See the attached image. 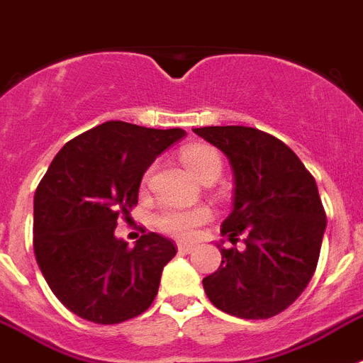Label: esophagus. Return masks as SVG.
<instances>
[{
    "label": "esophagus",
    "instance_id": "esophagus-1",
    "mask_svg": "<svg viewBox=\"0 0 363 363\" xmlns=\"http://www.w3.org/2000/svg\"><path fill=\"white\" fill-rule=\"evenodd\" d=\"M177 249L181 252H191L196 247H194L191 243H177Z\"/></svg>",
    "mask_w": 363,
    "mask_h": 363
}]
</instances>
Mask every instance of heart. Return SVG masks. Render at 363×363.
I'll return each mask as SVG.
<instances>
[{"label":"heart","instance_id":"b5f03b06","mask_svg":"<svg viewBox=\"0 0 363 363\" xmlns=\"http://www.w3.org/2000/svg\"><path fill=\"white\" fill-rule=\"evenodd\" d=\"M181 160L188 172L197 179L212 169L221 172V157L210 145H188L186 149H182ZM210 218H212V210L206 205H166L158 214L157 225L160 230L177 238H191L197 233V228L206 223Z\"/></svg>","mask_w":363,"mask_h":363}]
</instances>
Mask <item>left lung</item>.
<instances>
[{
    "instance_id": "left-lung-1",
    "label": "left lung",
    "mask_w": 363,
    "mask_h": 363,
    "mask_svg": "<svg viewBox=\"0 0 363 363\" xmlns=\"http://www.w3.org/2000/svg\"><path fill=\"white\" fill-rule=\"evenodd\" d=\"M223 151L234 173L233 212L221 234L243 247L221 251V266L203 279L216 308L242 319L284 312L318 267L327 216L315 179L284 142L264 130L225 125L194 129Z\"/></svg>"
}]
</instances>
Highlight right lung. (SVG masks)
Listing matches in <instances>:
<instances>
[{
	"label": "right lung",
	"mask_w": 363,
	"mask_h": 363,
	"mask_svg": "<svg viewBox=\"0 0 363 363\" xmlns=\"http://www.w3.org/2000/svg\"><path fill=\"white\" fill-rule=\"evenodd\" d=\"M182 136L105 121L69 140L45 172L35 194V257L55 297L79 318L116 325L157 297L173 242L147 233L129 247L114 228L138 203L145 169Z\"/></svg>",
	"instance_id": "obj_1"
}]
</instances>
